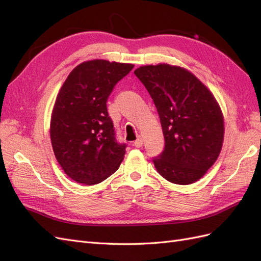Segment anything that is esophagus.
<instances>
[{
    "label": "esophagus",
    "mask_w": 261,
    "mask_h": 261,
    "mask_svg": "<svg viewBox=\"0 0 261 261\" xmlns=\"http://www.w3.org/2000/svg\"><path fill=\"white\" fill-rule=\"evenodd\" d=\"M143 143H144V141H143V138H141V137H138L135 141H134L133 146H134V147H136V148H140L141 146H143Z\"/></svg>",
    "instance_id": "1"
}]
</instances>
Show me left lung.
Listing matches in <instances>:
<instances>
[{"mask_svg":"<svg viewBox=\"0 0 261 261\" xmlns=\"http://www.w3.org/2000/svg\"><path fill=\"white\" fill-rule=\"evenodd\" d=\"M153 100L164 136L163 151L152 161L171 183L188 185L201 178L218 159L224 123L215 97L188 70L169 64L134 72Z\"/></svg>","mask_w":261,"mask_h":261,"instance_id":"left-lung-1","label":"left lung"}]
</instances>
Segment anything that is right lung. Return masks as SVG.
Returning <instances> with one entry per match:
<instances>
[{
    "label": "right lung",
    "instance_id": "right-lung-1",
    "mask_svg": "<svg viewBox=\"0 0 261 261\" xmlns=\"http://www.w3.org/2000/svg\"><path fill=\"white\" fill-rule=\"evenodd\" d=\"M133 67L106 60L84 62L62 86L51 117V143L62 169L77 183H100L124 159L126 144L116 139L107 101Z\"/></svg>",
    "mask_w": 261,
    "mask_h": 261
}]
</instances>
